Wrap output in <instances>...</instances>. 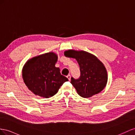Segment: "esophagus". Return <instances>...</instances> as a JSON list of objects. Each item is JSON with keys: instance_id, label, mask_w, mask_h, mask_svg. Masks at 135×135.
<instances>
[{"instance_id": "1", "label": "esophagus", "mask_w": 135, "mask_h": 135, "mask_svg": "<svg viewBox=\"0 0 135 135\" xmlns=\"http://www.w3.org/2000/svg\"><path fill=\"white\" fill-rule=\"evenodd\" d=\"M67 78H68V79L69 80H71V75L69 74V75H68L67 76Z\"/></svg>"}]
</instances>
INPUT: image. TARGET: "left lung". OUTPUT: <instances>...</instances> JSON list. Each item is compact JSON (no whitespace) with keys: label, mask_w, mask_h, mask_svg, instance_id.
<instances>
[{"label":"left lung","mask_w":135,"mask_h":135,"mask_svg":"<svg viewBox=\"0 0 135 135\" xmlns=\"http://www.w3.org/2000/svg\"><path fill=\"white\" fill-rule=\"evenodd\" d=\"M66 57L75 58L79 65L80 76L71 78V83L78 94L84 98H90L105 88L108 80L104 65L97 57L84 51L68 50L64 52Z\"/></svg>","instance_id":"8db88e82"}]
</instances>
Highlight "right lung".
Listing matches in <instances>:
<instances>
[{
    "instance_id": "1",
    "label": "right lung",
    "mask_w": 135,
    "mask_h": 135,
    "mask_svg": "<svg viewBox=\"0 0 135 135\" xmlns=\"http://www.w3.org/2000/svg\"><path fill=\"white\" fill-rule=\"evenodd\" d=\"M57 56L48 52L30 59L24 65L22 77L25 84L35 95L49 98L68 79L55 67Z\"/></svg>"
}]
</instances>
